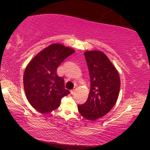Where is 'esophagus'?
Here are the masks:
<instances>
[{
	"instance_id": "34e87169",
	"label": "esophagus",
	"mask_w": 150,
	"mask_h": 150,
	"mask_svg": "<svg viewBox=\"0 0 150 150\" xmlns=\"http://www.w3.org/2000/svg\"><path fill=\"white\" fill-rule=\"evenodd\" d=\"M76 88H74L72 90H71V91H70L71 94H72V95H73V94L76 92Z\"/></svg>"
}]
</instances>
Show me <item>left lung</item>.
<instances>
[{"mask_svg": "<svg viewBox=\"0 0 150 150\" xmlns=\"http://www.w3.org/2000/svg\"><path fill=\"white\" fill-rule=\"evenodd\" d=\"M85 57L91 80V89L85 103L78 105L83 117L96 120L112 109L118 98L120 78L106 55L101 51H86Z\"/></svg>", "mask_w": 150, "mask_h": 150, "instance_id": "1", "label": "left lung"}]
</instances>
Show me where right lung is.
Here are the masks:
<instances>
[{
    "mask_svg": "<svg viewBox=\"0 0 150 150\" xmlns=\"http://www.w3.org/2000/svg\"><path fill=\"white\" fill-rule=\"evenodd\" d=\"M74 50L62 44L50 45L30 61L23 77L28 101L39 112L46 113L60 106L61 98L70 93L64 87V79L57 69Z\"/></svg>",
    "mask_w": 150,
    "mask_h": 150,
    "instance_id": "obj_1",
    "label": "right lung"
}]
</instances>
